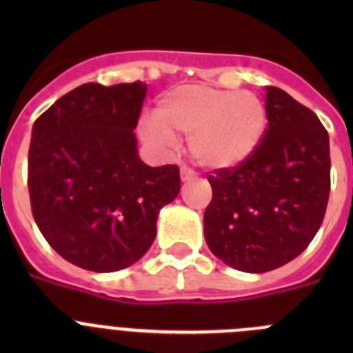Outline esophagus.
I'll use <instances>...</instances> for the list:
<instances>
[{
  "label": "esophagus",
  "instance_id": "34e87169",
  "mask_svg": "<svg viewBox=\"0 0 353 353\" xmlns=\"http://www.w3.org/2000/svg\"><path fill=\"white\" fill-rule=\"evenodd\" d=\"M180 179H182L183 182H187V180H192L194 179V171L183 166L182 170H180Z\"/></svg>",
  "mask_w": 353,
  "mask_h": 353
}]
</instances>
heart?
I'll return each mask as SVG.
<instances>
[{"instance_id": "heart-1", "label": "heart", "mask_w": 353, "mask_h": 353, "mask_svg": "<svg viewBox=\"0 0 353 353\" xmlns=\"http://www.w3.org/2000/svg\"><path fill=\"white\" fill-rule=\"evenodd\" d=\"M154 121L143 127L152 145L170 146L189 136L191 157L205 170H233L248 161L263 138L267 113L254 93L207 84H182L161 97Z\"/></svg>"}]
</instances>
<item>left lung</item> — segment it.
<instances>
[{
	"label": "left lung",
	"instance_id": "left-lung-1",
	"mask_svg": "<svg viewBox=\"0 0 353 353\" xmlns=\"http://www.w3.org/2000/svg\"><path fill=\"white\" fill-rule=\"evenodd\" d=\"M265 129L254 154L207 179L212 201L205 240L242 272H269L297 258L314 239L330 192L329 134L316 114L267 86Z\"/></svg>",
	"mask_w": 353,
	"mask_h": 353
}]
</instances>
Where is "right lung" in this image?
Here are the masks:
<instances>
[{
    "label": "right lung",
    "mask_w": 353,
    "mask_h": 353,
    "mask_svg": "<svg viewBox=\"0 0 353 353\" xmlns=\"http://www.w3.org/2000/svg\"><path fill=\"white\" fill-rule=\"evenodd\" d=\"M146 84L86 83L35 120L28 152L31 212L43 239L81 269L114 272L150 249L157 215L180 191L179 166L139 159Z\"/></svg>",
    "instance_id": "obj_1"
}]
</instances>
